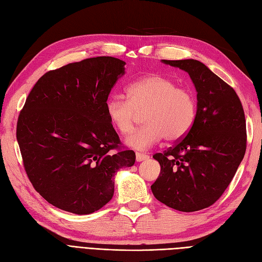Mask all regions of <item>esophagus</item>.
<instances>
[{
    "mask_svg": "<svg viewBox=\"0 0 262 262\" xmlns=\"http://www.w3.org/2000/svg\"><path fill=\"white\" fill-rule=\"evenodd\" d=\"M148 158H149V156L146 155V154H144V153H137V154H136V160H137V162L146 161V160H148Z\"/></svg>",
    "mask_w": 262,
    "mask_h": 262,
    "instance_id": "34e87169",
    "label": "esophagus"
}]
</instances>
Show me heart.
Here are the masks:
<instances>
[{
  "label": "heart",
  "mask_w": 262,
  "mask_h": 262,
  "mask_svg": "<svg viewBox=\"0 0 262 262\" xmlns=\"http://www.w3.org/2000/svg\"><path fill=\"white\" fill-rule=\"evenodd\" d=\"M126 98L113 96L106 101V116L121 134L130 133L138 113L146 123L134 131L125 143L136 149H147L165 137L178 141L191 129L196 115L194 95L175 81L150 74L132 82L125 90Z\"/></svg>",
  "instance_id": "obj_1"
}]
</instances>
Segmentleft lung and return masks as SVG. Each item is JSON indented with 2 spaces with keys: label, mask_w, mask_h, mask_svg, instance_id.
<instances>
[{
  "label": "left lung",
  "mask_w": 262,
  "mask_h": 262,
  "mask_svg": "<svg viewBox=\"0 0 262 262\" xmlns=\"http://www.w3.org/2000/svg\"><path fill=\"white\" fill-rule=\"evenodd\" d=\"M189 74L196 91V115L185 138L153 156L161 173L154 196L181 212L205 209L231 184L246 152V120L235 91L202 62L162 60Z\"/></svg>",
  "instance_id": "left-lung-1"
}]
</instances>
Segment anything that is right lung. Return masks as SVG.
<instances>
[{
  "label": "right lung",
  "mask_w": 262,
  "mask_h": 262,
  "mask_svg": "<svg viewBox=\"0 0 262 262\" xmlns=\"http://www.w3.org/2000/svg\"><path fill=\"white\" fill-rule=\"evenodd\" d=\"M125 62L97 57L70 63L39 78L19 114L16 138L36 191L63 211L91 214L114 195L117 172L136 153L106 116L108 95Z\"/></svg>",
  "instance_id": "obj_1"
}]
</instances>
